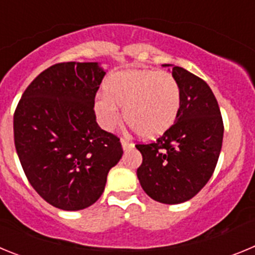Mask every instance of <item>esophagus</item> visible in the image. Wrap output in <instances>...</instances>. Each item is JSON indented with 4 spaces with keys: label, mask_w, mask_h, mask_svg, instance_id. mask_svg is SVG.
Segmentation results:
<instances>
[{
    "label": "esophagus",
    "mask_w": 255,
    "mask_h": 255,
    "mask_svg": "<svg viewBox=\"0 0 255 255\" xmlns=\"http://www.w3.org/2000/svg\"><path fill=\"white\" fill-rule=\"evenodd\" d=\"M121 144H123V148L124 149H129V148H131L134 144L131 143V141H129L128 139H121Z\"/></svg>",
    "instance_id": "1"
}]
</instances>
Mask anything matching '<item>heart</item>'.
<instances>
[{
	"mask_svg": "<svg viewBox=\"0 0 255 255\" xmlns=\"http://www.w3.org/2000/svg\"><path fill=\"white\" fill-rule=\"evenodd\" d=\"M103 96L94 102L97 120L112 131L124 119L144 139H154L175 124L181 108V91L173 75L153 70H130L106 80Z\"/></svg>",
	"mask_w": 255,
	"mask_h": 255,
	"instance_id": "heart-1",
	"label": "heart"
}]
</instances>
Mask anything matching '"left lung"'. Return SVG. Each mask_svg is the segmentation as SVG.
<instances>
[{
	"instance_id": "1",
	"label": "left lung",
	"mask_w": 255,
	"mask_h": 255,
	"mask_svg": "<svg viewBox=\"0 0 255 255\" xmlns=\"http://www.w3.org/2000/svg\"><path fill=\"white\" fill-rule=\"evenodd\" d=\"M172 75L181 91L177 120L155 141L135 145L143 155L136 170L141 188L164 204L184 203L204 188L224 139V121L208 84L179 66H172Z\"/></svg>"
}]
</instances>
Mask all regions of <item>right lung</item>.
<instances>
[{
  "instance_id": "right-lung-1",
  "label": "right lung",
  "mask_w": 255,
  "mask_h": 255,
  "mask_svg": "<svg viewBox=\"0 0 255 255\" xmlns=\"http://www.w3.org/2000/svg\"><path fill=\"white\" fill-rule=\"evenodd\" d=\"M105 74L97 62L52 65L29 84L13 114L26 179L56 208L96 203L124 153L120 139L96 121L94 100Z\"/></svg>"
}]
</instances>
